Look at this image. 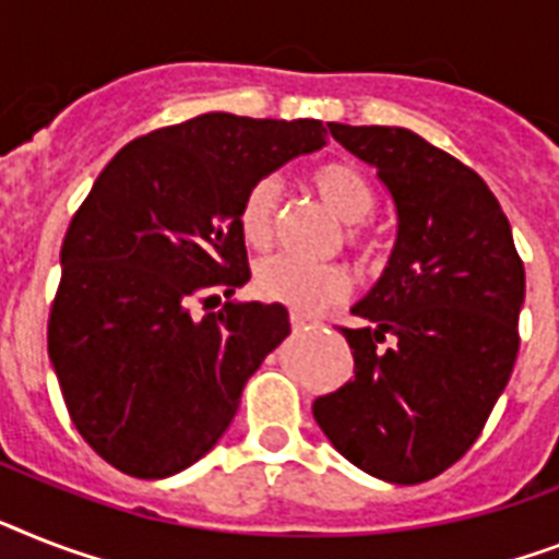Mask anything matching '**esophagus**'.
Here are the masks:
<instances>
[{"instance_id":"esophagus-1","label":"esophagus","mask_w":559,"mask_h":559,"mask_svg":"<svg viewBox=\"0 0 559 559\" xmlns=\"http://www.w3.org/2000/svg\"><path fill=\"white\" fill-rule=\"evenodd\" d=\"M289 324H293L295 333H301V330H310V326H316V324H310V321L304 319V316H298V312H293V316H289Z\"/></svg>"}]
</instances>
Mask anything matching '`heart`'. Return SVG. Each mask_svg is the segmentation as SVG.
Returning a JSON list of instances; mask_svg holds the SVG:
<instances>
[{"mask_svg": "<svg viewBox=\"0 0 559 559\" xmlns=\"http://www.w3.org/2000/svg\"><path fill=\"white\" fill-rule=\"evenodd\" d=\"M312 189L335 217L344 224V243L361 255L373 249V240L358 221H365L376 206V194L361 171L347 163H324L312 171ZM281 206V183L275 175L258 177L249 186L238 209L240 235L252 247H266L275 233ZM255 289L266 301L284 304L293 312L312 316L330 304L342 301L350 289V275L342 264H304L287 255L264 258L255 270Z\"/></svg>", "mask_w": 559, "mask_h": 559, "instance_id": "1", "label": "heart"}]
</instances>
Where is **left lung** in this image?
<instances>
[{
    "label": "left lung",
    "mask_w": 559,
    "mask_h": 559,
    "mask_svg": "<svg viewBox=\"0 0 559 559\" xmlns=\"http://www.w3.org/2000/svg\"><path fill=\"white\" fill-rule=\"evenodd\" d=\"M330 134L373 166L396 203V247L382 278L342 326L353 379L312 402L333 448L365 474L428 483L483 433L514 370L525 270L506 212L485 180L396 126ZM393 348H379L383 335Z\"/></svg>",
    "instance_id": "8db88e82"
}]
</instances>
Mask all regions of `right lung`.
Segmentation results:
<instances>
[{
  "label": "right lung",
  "mask_w": 559,
  "mask_h": 559,
  "mask_svg": "<svg viewBox=\"0 0 559 559\" xmlns=\"http://www.w3.org/2000/svg\"><path fill=\"white\" fill-rule=\"evenodd\" d=\"M326 143L321 120L212 111L131 140L71 217L48 356L74 428L117 471L163 479L215 448L289 335L281 304H192L249 281L238 226L258 177Z\"/></svg>",
  "instance_id": "obj_1"
}]
</instances>
